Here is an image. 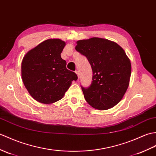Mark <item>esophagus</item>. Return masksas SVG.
Instances as JSON below:
<instances>
[{"label": "esophagus", "instance_id": "34e87169", "mask_svg": "<svg viewBox=\"0 0 156 156\" xmlns=\"http://www.w3.org/2000/svg\"><path fill=\"white\" fill-rule=\"evenodd\" d=\"M75 73H76V75L78 76V78H79V75H80V73H79V71H78V70H76V72H75Z\"/></svg>", "mask_w": 156, "mask_h": 156}]
</instances>
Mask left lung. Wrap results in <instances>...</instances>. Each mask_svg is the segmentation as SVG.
Segmentation results:
<instances>
[{
  "label": "left lung",
  "instance_id": "left-lung-1",
  "mask_svg": "<svg viewBox=\"0 0 156 156\" xmlns=\"http://www.w3.org/2000/svg\"><path fill=\"white\" fill-rule=\"evenodd\" d=\"M76 44V50L88 58L93 72L91 85L82 88L86 102L98 110L113 108L129 86V58L120 46L108 39L94 37L80 40Z\"/></svg>",
  "mask_w": 156,
  "mask_h": 156
}]
</instances>
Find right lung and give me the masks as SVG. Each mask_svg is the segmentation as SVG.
Returning a JSON list of instances; mask_svg holds the SVG:
<instances>
[{
	"instance_id": "add662e5",
	"label": "right lung",
	"mask_w": 156,
	"mask_h": 156,
	"mask_svg": "<svg viewBox=\"0 0 156 156\" xmlns=\"http://www.w3.org/2000/svg\"><path fill=\"white\" fill-rule=\"evenodd\" d=\"M66 42L51 38L25 54L21 64L23 84L30 95L42 104H51L62 98L65 92L76 80L77 75L66 68L60 54Z\"/></svg>"
}]
</instances>
